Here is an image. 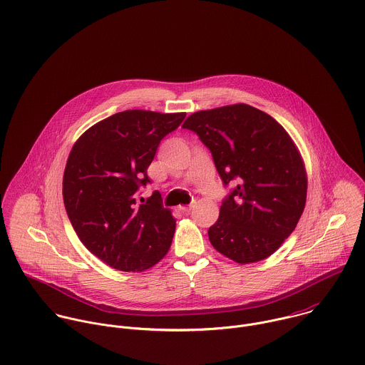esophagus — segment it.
<instances>
[{
  "mask_svg": "<svg viewBox=\"0 0 365 365\" xmlns=\"http://www.w3.org/2000/svg\"><path fill=\"white\" fill-rule=\"evenodd\" d=\"M194 207H195V201H194V202H191L190 205H180V207H178V210H180V211H182V212H188V211H191Z\"/></svg>",
  "mask_w": 365,
  "mask_h": 365,
  "instance_id": "34e87169",
  "label": "esophagus"
}]
</instances>
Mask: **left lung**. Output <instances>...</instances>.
<instances>
[{"label": "left lung", "instance_id": "obj_1", "mask_svg": "<svg viewBox=\"0 0 365 365\" xmlns=\"http://www.w3.org/2000/svg\"><path fill=\"white\" fill-rule=\"evenodd\" d=\"M182 127L211 151L224 185L237 182L208 230L212 247L238 264L274 254L297 227L307 200L305 165L288 133L247 104L197 111Z\"/></svg>", "mask_w": 365, "mask_h": 365}]
</instances>
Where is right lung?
Wrapping results in <instances>:
<instances>
[{
  "label": "right lung",
  "instance_id": "1",
  "mask_svg": "<svg viewBox=\"0 0 365 365\" xmlns=\"http://www.w3.org/2000/svg\"><path fill=\"white\" fill-rule=\"evenodd\" d=\"M184 118L127 110L94 124L73 145L63 178L68 218L86 248L115 269H148L171 247L175 220L161 195L145 204L135 197L150 182L147 168L161 140Z\"/></svg>",
  "mask_w": 365,
  "mask_h": 365
}]
</instances>
